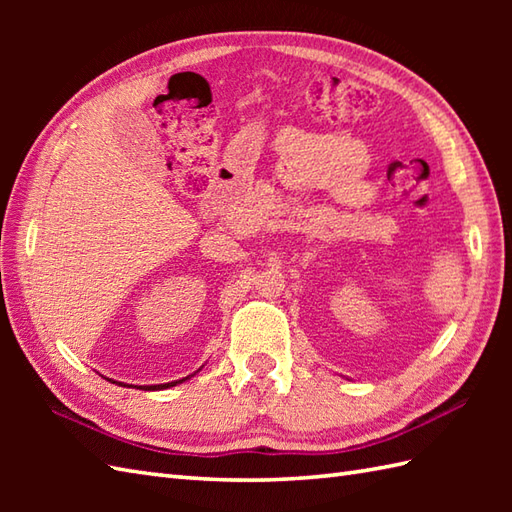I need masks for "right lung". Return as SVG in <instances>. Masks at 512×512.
<instances>
[{"label":"right lung","instance_id":"right-lung-1","mask_svg":"<svg viewBox=\"0 0 512 512\" xmlns=\"http://www.w3.org/2000/svg\"><path fill=\"white\" fill-rule=\"evenodd\" d=\"M189 378V376H187ZM187 378H182V380H187ZM182 380H173V383H165V385H145L143 389L145 391H154V389H167V387H176V385H180L182 383ZM112 383H114V380H112ZM118 385H121V383H118Z\"/></svg>","mask_w":512,"mask_h":512}]
</instances>
